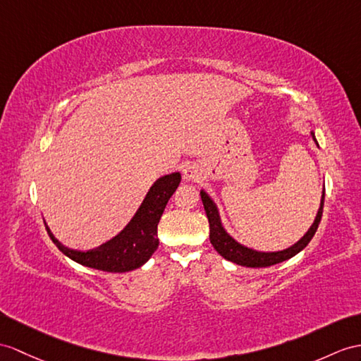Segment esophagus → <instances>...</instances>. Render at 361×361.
I'll return each mask as SVG.
<instances>
[{
	"label": "esophagus",
	"mask_w": 361,
	"mask_h": 361,
	"mask_svg": "<svg viewBox=\"0 0 361 361\" xmlns=\"http://www.w3.org/2000/svg\"><path fill=\"white\" fill-rule=\"evenodd\" d=\"M199 170L196 169V166H187L185 170H183V179H185L187 182H195L199 179Z\"/></svg>",
	"instance_id": "obj_1"
}]
</instances>
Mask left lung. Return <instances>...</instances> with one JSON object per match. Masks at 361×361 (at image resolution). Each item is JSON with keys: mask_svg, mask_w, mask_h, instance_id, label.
<instances>
[{"mask_svg": "<svg viewBox=\"0 0 361 361\" xmlns=\"http://www.w3.org/2000/svg\"><path fill=\"white\" fill-rule=\"evenodd\" d=\"M311 136L314 139V142L319 147L314 130H311ZM200 197H202V204H204L205 213H207L208 222H209V242L214 247V250L221 254L224 259L235 263V265L247 267V268H267V267L277 265V263H282L288 259L294 257L295 254L300 252L306 247V245L311 242L315 231H317L320 219H322L324 190L322 192L319 211H317V214H315V219H314L312 225L310 226V230L303 234L300 240H297L294 245H291V247H288L282 251H257V250L245 247V245H242L240 242H237L234 237L225 230L216 202L211 199V196L205 190H200Z\"/></svg>", "mask_w": 361, "mask_h": 361, "instance_id": "left-lung-1", "label": "left lung"}]
</instances>
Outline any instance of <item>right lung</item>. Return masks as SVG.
Here are the masks:
<instances>
[{
	"instance_id": "obj_1",
	"label": "right lung",
	"mask_w": 361,
	"mask_h": 361,
	"mask_svg": "<svg viewBox=\"0 0 361 361\" xmlns=\"http://www.w3.org/2000/svg\"><path fill=\"white\" fill-rule=\"evenodd\" d=\"M180 183V173L165 174L157 179L148 190L142 204L135 216L122 230L110 240L98 248L79 251L67 248L61 243L46 224L50 239L58 250L79 265L99 269L105 272H128L133 271L153 256L159 247L157 239V224L161 221L164 209L170 197Z\"/></svg>"
}]
</instances>
